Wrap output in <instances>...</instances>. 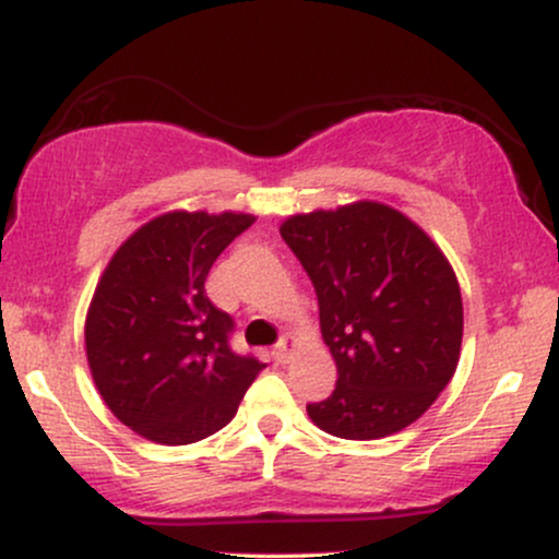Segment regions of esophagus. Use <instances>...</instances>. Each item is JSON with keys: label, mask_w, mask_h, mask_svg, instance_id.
Segmentation results:
<instances>
[{"label": "esophagus", "mask_w": 559, "mask_h": 559, "mask_svg": "<svg viewBox=\"0 0 559 559\" xmlns=\"http://www.w3.org/2000/svg\"><path fill=\"white\" fill-rule=\"evenodd\" d=\"M294 346H297V342H294V336H284V338H281V342L275 344V349H273V360L281 362V365H286L288 360H292Z\"/></svg>", "instance_id": "obj_1"}]
</instances>
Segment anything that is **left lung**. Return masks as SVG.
Wrapping results in <instances>:
<instances>
[{"label": "left lung", "instance_id": "1", "mask_svg": "<svg viewBox=\"0 0 559 559\" xmlns=\"http://www.w3.org/2000/svg\"><path fill=\"white\" fill-rule=\"evenodd\" d=\"M281 236L310 275L336 389L307 415L338 439L402 431L452 381L463 297L441 249L378 202L294 215Z\"/></svg>", "mask_w": 559, "mask_h": 559}]
</instances>
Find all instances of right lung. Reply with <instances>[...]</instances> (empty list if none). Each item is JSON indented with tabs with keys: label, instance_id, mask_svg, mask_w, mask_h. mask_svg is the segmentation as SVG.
I'll use <instances>...</instances> for the list:
<instances>
[{
	"label": "right lung",
	"instance_id": "obj_1",
	"mask_svg": "<svg viewBox=\"0 0 559 559\" xmlns=\"http://www.w3.org/2000/svg\"><path fill=\"white\" fill-rule=\"evenodd\" d=\"M254 223L243 213H168L115 252L86 316L102 400L157 444L207 439L239 409L265 365L230 349L234 318L204 292L210 267Z\"/></svg>",
	"mask_w": 559,
	"mask_h": 559
}]
</instances>
